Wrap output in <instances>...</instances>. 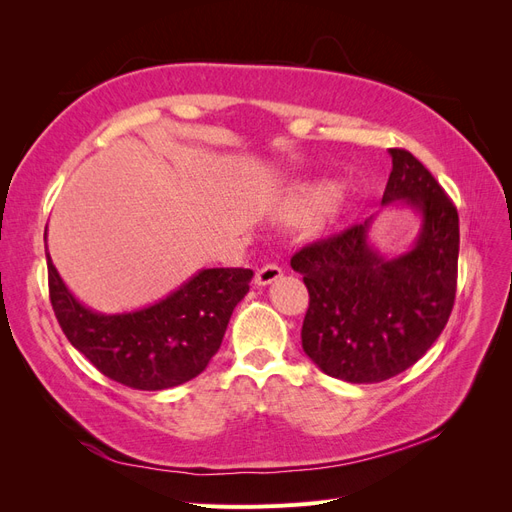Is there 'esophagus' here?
Instances as JSON below:
<instances>
[{
  "label": "esophagus",
  "mask_w": 512,
  "mask_h": 512,
  "mask_svg": "<svg viewBox=\"0 0 512 512\" xmlns=\"http://www.w3.org/2000/svg\"><path fill=\"white\" fill-rule=\"evenodd\" d=\"M282 275H284V273H282V267H277V265H265V267L256 271V284H258V286H269V284H273L275 280H280Z\"/></svg>",
  "instance_id": "1"
}]
</instances>
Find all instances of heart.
Returning <instances> with one entry per match:
<instances>
[{
	"label": "heart",
	"instance_id": "1",
	"mask_svg": "<svg viewBox=\"0 0 512 512\" xmlns=\"http://www.w3.org/2000/svg\"><path fill=\"white\" fill-rule=\"evenodd\" d=\"M346 190L329 181H303L292 185L282 203V213L288 220H307L320 215V220H331L342 209Z\"/></svg>",
	"mask_w": 512,
	"mask_h": 512
}]
</instances>
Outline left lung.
<instances>
[{
    "label": "left lung",
    "mask_w": 512,
    "mask_h": 512,
    "mask_svg": "<svg viewBox=\"0 0 512 512\" xmlns=\"http://www.w3.org/2000/svg\"><path fill=\"white\" fill-rule=\"evenodd\" d=\"M382 205L421 215L408 252L384 256L369 243L374 218L305 245L290 267L303 275L309 307L301 342L324 374L354 384L389 380L412 367L446 327L455 303L459 215L440 183L406 149Z\"/></svg>",
    "instance_id": "1"
}]
</instances>
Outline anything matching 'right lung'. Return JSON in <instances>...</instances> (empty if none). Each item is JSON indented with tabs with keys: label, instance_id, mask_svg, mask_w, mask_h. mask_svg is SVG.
Instances as JSON below:
<instances>
[{
	"label": "right lung",
	"instance_id": "obj_1",
	"mask_svg": "<svg viewBox=\"0 0 512 512\" xmlns=\"http://www.w3.org/2000/svg\"><path fill=\"white\" fill-rule=\"evenodd\" d=\"M46 267L53 312L68 342L106 378L138 391H162L196 378L220 350L232 309L254 277L252 269H203L158 303L100 314L68 290L49 250Z\"/></svg>",
	"mask_w": 512,
	"mask_h": 512
}]
</instances>
